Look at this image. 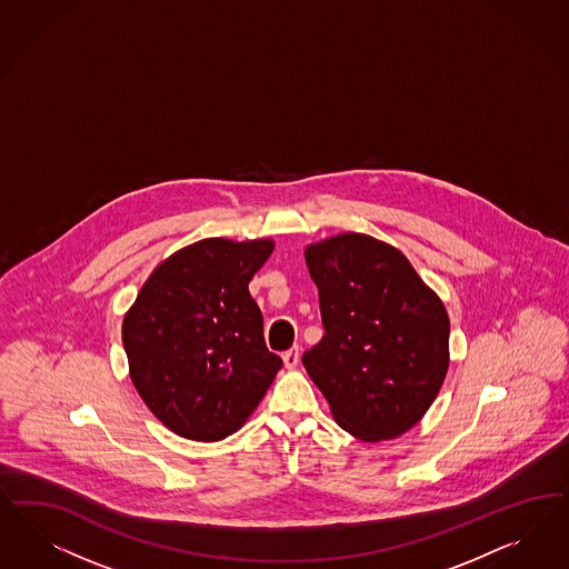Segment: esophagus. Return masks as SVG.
Instances as JSON below:
<instances>
[{"mask_svg":"<svg viewBox=\"0 0 569 569\" xmlns=\"http://www.w3.org/2000/svg\"><path fill=\"white\" fill-rule=\"evenodd\" d=\"M299 346H295V348L289 349V351H284L282 353V362H284V367L289 368V370H293L299 365Z\"/></svg>","mask_w":569,"mask_h":569,"instance_id":"1","label":"esophagus"}]
</instances>
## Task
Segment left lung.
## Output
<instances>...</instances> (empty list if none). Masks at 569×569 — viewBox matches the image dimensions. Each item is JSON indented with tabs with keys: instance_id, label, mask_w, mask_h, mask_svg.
Instances as JSON below:
<instances>
[{
	"instance_id": "obj_1",
	"label": "left lung",
	"mask_w": 569,
	"mask_h": 569,
	"mask_svg": "<svg viewBox=\"0 0 569 569\" xmlns=\"http://www.w3.org/2000/svg\"><path fill=\"white\" fill-rule=\"evenodd\" d=\"M325 337L303 367L353 438H400L438 398L450 367L440 297L391 244L343 232L306 247Z\"/></svg>"
}]
</instances>
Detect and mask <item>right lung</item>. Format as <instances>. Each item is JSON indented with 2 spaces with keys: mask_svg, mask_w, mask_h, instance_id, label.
Listing matches in <instances>:
<instances>
[{
  "mask_svg": "<svg viewBox=\"0 0 569 569\" xmlns=\"http://www.w3.org/2000/svg\"><path fill=\"white\" fill-rule=\"evenodd\" d=\"M274 240L202 239L163 259L123 318L129 377L148 410L186 440L247 422L282 360L266 348L249 282Z\"/></svg>",
  "mask_w": 569,
  "mask_h": 569,
  "instance_id": "1",
  "label": "right lung"
}]
</instances>
